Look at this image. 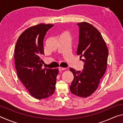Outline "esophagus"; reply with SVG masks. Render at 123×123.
<instances>
[{
  "label": "esophagus",
  "instance_id": "esophagus-1",
  "mask_svg": "<svg viewBox=\"0 0 123 123\" xmlns=\"http://www.w3.org/2000/svg\"><path fill=\"white\" fill-rule=\"evenodd\" d=\"M65 69H66L65 68L61 67H60L59 68V70H60V71H62V70H65Z\"/></svg>",
  "mask_w": 123,
  "mask_h": 123
}]
</instances>
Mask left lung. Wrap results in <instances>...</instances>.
Listing matches in <instances>:
<instances>
[{"instance_id": "left-lung-1", "label": "left lung", "mask_w": 123, "mask_h": 123, "mask_svg": "<svg viewBox=\"0 0 123 123\" xmlns=\"http://www.w3.org/2000/svg\"><path fill=\"white\" fill-rule=\"evenodd\" d=\"M79 26V44L76 54L84 62L81 72L70 68L74 80L70 92L77 96L86 98L96 91L106 72L109 50L98 29L87 22L77 24Z\"/></svg>"}]
</instances>
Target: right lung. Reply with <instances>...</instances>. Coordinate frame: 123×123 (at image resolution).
I'll return each mask as SVG.
<instances>
[{"label":"right lung","instance_id":"add662e5","mask_svg":"<svg viewBox=\"0 0 123 123\" xmlns=\"http://www.w3.org/2000/svg\"><path fill=\"white\" fill-rule=\"evenodd\" d=\"M54 26L39 24L26 29L20 35L14 49V62L18 78L30 94L37 99L47 98L55 90L59 69L44 68L41 56L44 55L43 40Z\"/></svg>","mask_w":123,"mask_h":123}]
</instances>
